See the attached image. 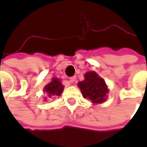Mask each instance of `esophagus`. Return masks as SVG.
Listing matches in <instances>:
<instances>
[{"label": "esophagus", "mask_w": 147, "mask_h": 147, "mask_svg": "<svg viewBox=\"0 0 147 147\" xmlns=\"http://www.w3.org/2000/svg\"><path fill=\"white\" fill-rule=\"evenodd\" d=\"M76 80V76L70 77V79H69V81H70V83H73V82H75Z\"/></svg>", "instance_id": "esophagus-1"}]
</instances>
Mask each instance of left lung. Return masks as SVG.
I'll list each match as a JSON object with an SVG mask.
<instances>
[{
	"label": "left lung",
	"instance_id": "8db88e82",
	"mask_svg": "<svg viewBox=\"0 0 147 147\" xmlns=\"http://www.w3.org/2000/svg\"><path fill=\"white\" fill-rule=\"evenodd\" d=\"M85 80L79 82L78 86L85 98H89L93 103H100L105 101L108 89L104 80L94 71L85 74Z\"/></svg>",
	"mask_w": 147,
	"mask_h": 147
}]
</instances>
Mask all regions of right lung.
I'll return each mask as SVG.
<instances>
[{"label":"right lung","instance_id":"right-lung-1","mask_svg":"<svg viewBox=\"0 0 147 147\" xmlns=\"http://www.w3.org/2000/svg\"><path fill=\"white\" fill-rule=\"evenodd\" d=\"M63 90V86L60 83V81L58 79H56V78L52 79V82L49 83L48 85H46L45 87V89H44V91H45L49 94V98L51 96H52V95L59 96L62 93ZM46 99H47V97H45V100Z\"/></svg>","mask_w":147,"mask_h":147}]
</instances>
